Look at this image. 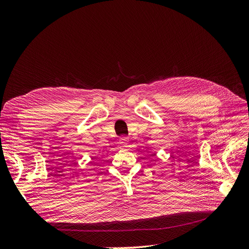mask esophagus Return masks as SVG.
Segmentation results:
<instances>
[{
	"instance_id": "obj_1",
	"label": "esophagus",
	"mask_w": 249,
	"mask_h": 249,
	"mask_svg": "<svg viewBox=\"0 0 249 249\" xmlns=\"http://www.w3.org/2000/svg\"><path fill=\"white\" fill-rule=\"evenodd\" d=\"M119 144L122 146H127V145H129V138H127V137H120L119 138Z\"/></svg>"
}]
</instances>
